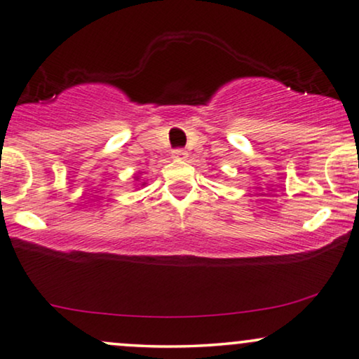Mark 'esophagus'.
Wrapping results in <instances>:
<instances>
[{"instance_id":"obj_1","label":"esophagus","mask_w":359,"mask_h":359,"mask_svg":"<svg viewBox=\"0 0 359 359\" xmlns=\"http://www.w3.org/2000/svg\"><path fill=\"white\" fill-rule=\"evenodd\" d=\"M172 157H174V158H185V157H187V150L175 149L174 152H172Z\"/></svg>"}]
</instances>
